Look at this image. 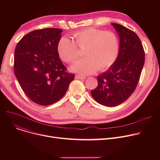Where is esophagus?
<instances>
[{"label": "esophagus", "mask_w": 160, "mask_h": 160, "mask_svg": "<svg viewBox=\"0 0 160 160\" xmlns=\"http://www.w3.org/2000/svg\"><path fill=\"white\" fill-rule=\"evenodd\" d=\"M75 78H76V79H79V80H85V79L86 78V77H84V76L76 75V76H75Z\"/></svg>", "instance_id": "esophagus-1"}]
</instances>
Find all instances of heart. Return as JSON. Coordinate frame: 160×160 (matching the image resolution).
I'll return each mask as SVG.
<instances>
[{
    "label": "heart",
    "mask_w": 160,
    "mask_h": 160,
    "mask_svg": "<svg viewBox=\"0 0 160 160\" xmlns=\"http://www.w3.org/2000/svg\"><path fill=\"white\" fill-rule=\"evenodd\" d=\"M74 41L81 48H86V58L76 62L71 71L87 75L95 72L98 69L104 71L115 62L119 53V41L113 32L89 28L74 33ZM74 42L63 38L58 42L59 56L67 63H72L78 56V48Z\"/></svg>",
    "instance_id": "heart-1"
}]
</instances>
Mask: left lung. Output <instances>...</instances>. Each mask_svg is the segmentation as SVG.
<instances>
[{
	"label": "left lung",
	"instance_id": "left-lung-1",
	"mask_svg": "<svg viewBox=\"0 0 160 160\" xmlns=\"http://www.w3.org/2000/svg\"><path fill=\"white\" fill-rule=\"evenodd\" d=\"M119 37V53L115 62L97 77L98 86L91 91L96 101L116 106L127 100L135 91L145 63V52L135 32L122 25L112 23Z\"/></svg>",
	"mask_w": 160,
	"mask_h": 160
}]
</instances>
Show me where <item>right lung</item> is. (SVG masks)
<instances>
[{
  "label": "right lung",
  "mask_w": 160,
  "mask_h": 160,
  "mask_svg": "<svg viewBox=\"0 0 160 160\" xmlns=\"http://www.w3.org/2000/svg\"><path fill=\"white\" fill-rule=\"evenodd\" d=\"M62 30L45 28L25 35L14 53V73L27 97L38 104L48 106L65 94L73 74L67 73L58 52Z\"/></svg>",
  "instance_id": "add662e5"
}]
</instances>
